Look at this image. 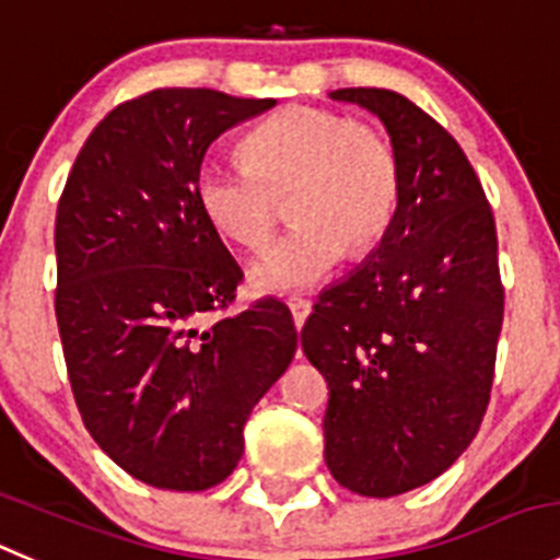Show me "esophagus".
<instances>
[{"instance_id":"obj_1","label":"esophagus","mask_w":560,"mask_h":560,"mask_svg":"<svg viewBox=\"0 0 560 560\" xmlns=\"http://www.w3.org/2000/svg\"><path fill=\"white\" fill-rule=\"evenodd\" d=\"M289 311H291V316H294V327L302 329V324H305L307 316H311V302L302 300V296H291Z\"/></svg>"}]
</instances>
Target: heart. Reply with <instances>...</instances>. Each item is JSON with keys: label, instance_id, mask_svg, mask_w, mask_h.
Listing matches in <instances>:
<instances>
[{"label": "heart", "instance_id": "1", "mask_svg": "<svg viewBox=\"0 0 560 560\" xmlns=\"http://www.w3.org/2000/svg\"><path fill=\"white\" fill-rule=\"evenodd\" d=\"M242 156L244 164L200 162L195 200L228 242L260 249L285 197L294 225L253 269L255 289L271 294L316 285L346 249L371 253L401 200V167L390 137L343 112H277L244 137Z\"/></svg>", "mask_w": 560, "mask_h": 560}]
</instances>
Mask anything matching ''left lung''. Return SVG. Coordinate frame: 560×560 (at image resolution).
Instances as JSON below:
<instances>
[{
    "label": "left lung",
    "mask_w": 560,
    "mask_h": 560,
    "mask_svg": "<svg viewBox=\"0 0 560 560\" xmlns=\"http://www.w3.org/2000/svg\"><path fill=\"white\" fill-rule=\"evenodd\" d=\"M332 98L380 115L401 200L380 249L313 305L302 351L329 387L324 459L340 487L393 498L478 434L503 327L494 217L459 142L393 90Z\"/></svg>",
    "instance_id": "8db88e82"
}]
</instances>
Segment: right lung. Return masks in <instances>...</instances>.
Listing matches in <instances>:
<instances>
[{"mask_svg": "<svg viewBox=\"0 0 560 560\" xmlns=\"http://www.w3.org/2000/svg\"><path fill=\"white\" fill-rule=\"evenodd\" d=\"M271 106L189 88L124 101L90 131L57 203L55 313L79 415L156 489L225 481L249 412L296 351L275 296L228 313L244 275L195 200L211 142Z\"/></svg>", "mask_w": 560, "mask_h": 560, "instance_id": "obj_1", "label": "right lung"}]
</instances>
